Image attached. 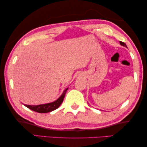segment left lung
<instances>
[{"label":"left lung","mask_w":147,"mask_h":147,"mask_svg":"<svg viewBox=\"0 0 147 147\" xmlns=\"http://www.w3.org/2000/svg\"><path fill=\"white\" fill-rule=\"evenodd\" d=\"M120 44H121V45H122V46H124V47H127V45H126V44H125V43L122 42H120Z\"/></svg>","instance_id":"left-lung-1"}]
</instances>
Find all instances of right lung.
<instances>
[{
	"mask_svg": "<svg viewBox=\"0 0 147 147\" xmlns=\"http://www.w3.org/2000/svg\"><path fill=\"white\" fill-rule=\"evenodd\" d=\"M67 90H68V88H66V89L64 91L63 93H62L61 97L54 102L38 105H28L26 104L25 105L26 107H28V109L32 110L34 111L40 113H45L51 112L52 111L57 109V108H59L60 105H61V103L64 100V96L65 94H66Z\"/></svg>",
	"mask_w": 147,
	"mask_h": 147,
	"instance_id": "right-lung-1",
	"label": "right lung"
}]
</instances>
